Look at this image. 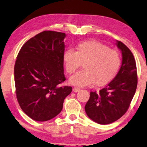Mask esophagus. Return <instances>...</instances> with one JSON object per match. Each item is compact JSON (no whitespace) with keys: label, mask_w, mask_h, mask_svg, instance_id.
I'll list each match as a JSON object with an SVG mask.
<instances>
[{"label":"esophagus","mask_w":147,"mask_h":147,"mask_svg":"<svg viewBox=\"0 0 147 147\" xmlns=\"http://www.w3.org/2000/svg\"><path fill=\"white\" fill-rule=\"evenodd\" d=\"M80 90H81V89H80L79 87H74V88H73V92H79Z\"/></svg>","instance_id":"obj_1"}]
</instances>
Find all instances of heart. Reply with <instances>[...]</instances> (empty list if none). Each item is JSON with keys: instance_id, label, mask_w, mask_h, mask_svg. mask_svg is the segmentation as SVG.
<instances>
[{"instance_id": "b5f03b06", "label": "heart", "mask_w": 147, "mask_h": 147, "mask_svg": "<svg viewBox=\"0 0 147 147\" xmlns=\"http://www.w3.org/2000/svg\"><path fill=\"white\" fill-rule=\"evenodd\" d=\"M63 61L68 74L74 73L83 63L84 69L69 79L71 84L81 87L94 82L99 86L109 83L117 74L121 62L116 50L94 40L78 43L76 51L66 49L63 54Z\"/></svg>"}]
</instances>
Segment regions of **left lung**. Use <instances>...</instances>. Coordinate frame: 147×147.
I'll return each instance as SVG.
<instances>
[{
  "label": "left lung",
  "instance_id": "1",
  "mask_svg": "<svg viewBox=\"0 0 147 147\" xmlns=\"http://www.w3.org/2000/svg\"><path fill=\"white\" fill-rule=\"evenodd\" d=\"M122 53V64L117 75L99 92H91L85 106L87 116L96 123L106 125L118 120L127 111L136 90V64L127 46L117 41Z\"/></svg>",
  "mask_w": 147,
  "mask_h": 147
}]
</instances>
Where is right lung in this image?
<instances>
[{"mask_svg": "<svg viewBox=\"0 0 147 147\" xmlns=\"http://www.w3.org/2000/svg\"><path fill=\"white\" fill-rule=\"evenodd\" d=\"M65 33L43 31L22 46L14 67L16 97L22 111L36 121L57 116L72 87L66 80L63 54Z\"/></svg>", "mask_w": 147, "mask_h": 147, "instance_id": "obj_1", "label": "right lung"}]
</instances>
